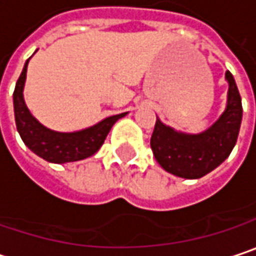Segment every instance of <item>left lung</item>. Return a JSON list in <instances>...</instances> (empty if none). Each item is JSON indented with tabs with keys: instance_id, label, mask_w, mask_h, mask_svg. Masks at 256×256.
<instances>
[{
	"instance_id": "8db88e82",
	"label": "left lung",
	"mask_w": 256,
	"mask_h": 256,
	"mask_svg": "<svg viewBox=\"0 0 256 256\" xmlns=\"http://www.w3.org/2000/svg\"><path fill=\"white\" fill-rule=\"evenodd\" d=\"M227 105L218 120L202 133H183L164 124L158 117L151 148L158 164L183 178H199L217 168L236 145L242 123V100L234 78L226 72Z\"/></svg>"
}]
</instances>
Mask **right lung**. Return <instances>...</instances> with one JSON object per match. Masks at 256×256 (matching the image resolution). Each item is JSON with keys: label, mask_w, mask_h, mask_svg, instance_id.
I'll use <instances>...</instances> for the list:
<instances>
[{"label": "right lung", "mask_w": 256, "mask_h": 256, "mask_svg": "<svg viewBox=\"0 0 256 256\" xmlns=\"http://www.w3.org/2000/svg\"><path fill=\"white\" fill-rule=\"evenodd\" d=\"M29 60L23 67L12 94L16 128L24 145L38 156L54 164L73 162L94 155L102 146L105 138L114 123L124 117L128 112L106 117L100 123L78 132H56L45 128L30 114L23 98Z\"/></svg>", "instance_id": "1"}]
</instances>
